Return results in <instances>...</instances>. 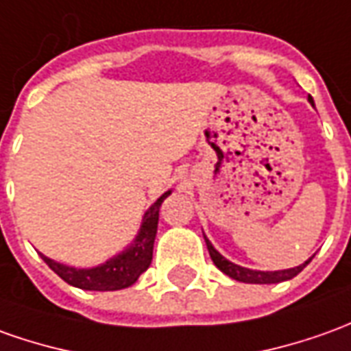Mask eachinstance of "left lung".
Here are the masks:
<instances>
[{
    "mask_svg": "<svg viewBox=\"0 0 351 351\" xmlns=\"http://www.w3.org/2000/svg\"><path fill=\"white\" fill-rule=\"evenodd\" d=\"M309 103L313 105V99H308ZM204 241H206L208 246V252H210V258H212V262L216 263V267L219 271H223L226 275H229L231 279H235V281L241 282H250V285H275V282H282V281H289L292 277H296L298 273L311 262V258L306 260L300 265H296V267H291V269H279V271H260V269H248V267H243V265H237V263L229 262L227 258H223L221 254L217 252L216 248L212 246V243L208 241L206 235H204Z\"/></svg>",
    "mask_w": 351,
    "mask_h": 351,
    "instance_id": "left-lung-1",
    "label": "left lung"
}]
</instances>
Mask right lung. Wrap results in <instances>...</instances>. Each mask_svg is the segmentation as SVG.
Wrapping results in <instances>:
<instances>
[{"instance_id": "add662e5", "label": "right lung", "mask_w": 351, "mask_h": 351, "mask_svg": "<svg viewBox=\"0 0 351 351\" xmlns=\"http://www.w3.org/2000/svg\"><path fill=\"white\" fill-rule=\"evenodd\" d=\"M170 195L171 189L158 197L156 202H152L151 208L143 214L141 227L130 246H125L122 252L112 256L105 263L95 265V267H72V265L55 262L42 254L43 262L47 263L62 281L84 291H122V289L132 287L139 279V275L147 271L151 265L152 246H154V237H156V227H158V212H160L164 199Z\"/></svg>"}]
</instances>
